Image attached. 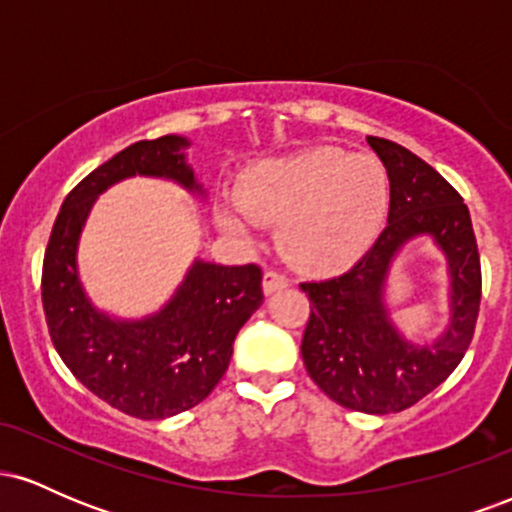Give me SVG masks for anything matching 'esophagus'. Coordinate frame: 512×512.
Listing matches in <instances>:
<instances>
[{
  "label": "esophagus",
  "mask_w": 512,
  "mask_h": 512,
  "mask_svg": "<svg viewBox=\"0 0 512 512\" xmlns=\"http://www.w3.org/2000/svg\"><path fill=\"white\" fill-rule=\"evenodd\" d=\"M289 286V276L276 272V269H267L264 272V279H262V289L264 293H274L279 289H286Z\"/></svg>",
  "instance_id": "esophagus-1"
}]
</instances>
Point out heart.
<instances>
[{"label": "heart", "mask_w": 512, "mask_h": 512, "mask_svg": "<svg viewBox=\"0 0 512 512\" xmlns=\"http://www.w3.org/2000/svg\"><path fill=\"white\" fill-rule=\"evenodd\" d=\"M390 185L378 161L339 149H305L255 163L240 178L236 204L216 209L231 236L252 223H279V245L308 272H337L366 252L383 228Z\"/></svg>", "instance_id": "heart-1"}]
</instances>
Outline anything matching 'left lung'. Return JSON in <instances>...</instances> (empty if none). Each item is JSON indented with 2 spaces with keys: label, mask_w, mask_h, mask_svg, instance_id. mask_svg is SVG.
I'll return each mask as SVG.
<instances>
[{
  "label": "left lung",
  "mask_w": 512,
  "mask_h": 512,
  "mask_svg": "<svg viewBox=\"0 0 512 512\" xmlns=\"http://www.w3.org/2000/svg\"><path fill=\"white\" fill-rule=\"evenodd\" d=\"M390 180V214L375 245L349 272L305 281L310 298L301 354L327 397L363 414H395L460 366L481 303V262L467 204L436 168L395 142L368 137ZM433 237L449 260L451 322L436 343H407L384 308V281L409 239Z\"/></svg>",
  "instance_id": "8db88e82"
}]
</instances>
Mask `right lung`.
Masks as SVG:
<instances>
[{
  "label": "right lung",
  "mask_w": 512,
  "mask_h": 512,
  "mask_svg": "<svg viewBox=\"0 0 512 512\" xmlns=\"http://www.w3.org/2000/svg\"><path fill=\"white\" fill-rule=\"evenodd\" d=\"M185 137L137 142L88 173L64 199L43 260V308L64 366L110 407L144 421L197 407L233 356L236 334L262 305L257 264L195 260L175 296L144 320H117L93 308L79 281L76 245L101 192L132 175L175 180L204 195L185 163Z\"/></svg>",
  "instance_id": "add662e5"
}]
</instances>
